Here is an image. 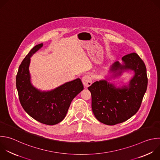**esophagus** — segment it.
<instances>
[{
	"instance_id": "obj_1",
	"label": "esophagus",
	"mask_w": 160,
	"mask_h": 160,
	"mask_svg": "<svg viewBox=\"0 0 160 160\" xmlns=\"http://www.w3.org/2000/svg\"><path fill=\"white\" fill-rule=\"evenodd\" d=\"M82 82H83V84L85 87H89L92 83V80L91 77L90 75H85L82 78Z\"/></svg>"
}]
</instances>
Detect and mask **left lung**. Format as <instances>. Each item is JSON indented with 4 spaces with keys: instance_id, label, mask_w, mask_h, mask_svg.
Wrapping results in <instances>:
<instances>
[{
    "instance_id": "8db88e82",
    "label": "left lung",
    "mask_w": 160,
    "mask_h": 160,
    "mask_svg": "<svg viewBox=\"0 0 160 160\" xmlns=\"http://www.w3.org/2000/svg\"><path fill=\"white\" fill-rule=\"evenodd\" d=\"M122 60V65L116 62L111 70L117 73L115 77L124 71L133 70L134 75L128 86L117 88L103 80L94 82L88 88L92 95V109L95 117L107 125L122 123L133 116L139 109L147 89L146 68L138 55L132 52Z\"/></svg>"
}]
</instances>
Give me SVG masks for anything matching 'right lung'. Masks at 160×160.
<instances>
[{"label":"right lung","instance_id":"right-lung-1","mask_svg":"<svg viewBox=\"0 0 160 160\" xmlns=\"http://www.w3.org/2000/svg\"><path fill=\"white\" fill-rule=\"evenodd\" d=\"M42 46H35L26 55L19 67L16 75V88L24 110L37 121L55 125L65 118L72 100L83 89L80 78L67 82L55 89L41 92L31 83L29 66L30 58Z\"/></svg>","mask_w":160,"mask_h":160}]
</instances>
